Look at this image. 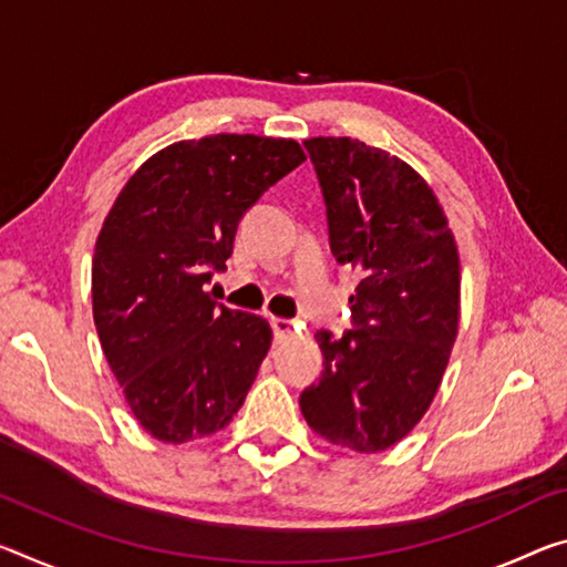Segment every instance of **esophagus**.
I'll use <instances>...</instances> for the list:
<instances>
[{"label": "esophagus", "instance_id": "34e87169", "mask_svg": "<svg viewBox=\"0 0 567 567\" xmlns=\"http://www.w3.org/2000/svg\"><path fill=\"white\" fill-rule=\"evenodd\" d=\"M272 330L277 338H290L295 330H298V326H295L292 320H285V318H272Z\"/></svg>", "mask_w": 567, "mask_h": 567}]
</instances>
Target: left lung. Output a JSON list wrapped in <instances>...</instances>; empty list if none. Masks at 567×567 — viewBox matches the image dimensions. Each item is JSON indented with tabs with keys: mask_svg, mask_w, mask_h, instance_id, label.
I'll return each mask as SVG.
<instances>
[{
	"mask_svg": "<svg viewBox=\"0 0 567 567\" xmlns=\"http://www.w3.org/2000/svg\"><path fill=\"white\" fill-rule=\"evenodd\" d=\"M328 206L330 249L363 272L353 330H318L326 355L302 391L308 426L375 454L399 444L434 401L460 330V251L431 186L406 161L358 138L305 141Z\"/></svg>",
	"mask_w": 567,
	"mask_h": 567,
	"instance_id": "left-lung-1",
	"label": "left lung"
}]
</instances>
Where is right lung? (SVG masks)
I'll return each instance as SVG.
<instances>
[{
  "label": "right lung",
  "mask_w": 567,
  "mask_h": 567,
  "mask_svg": "<svg viewBox=\"0 0 567 567\" xmlns=\"http://www.w3.org/2000/svg\"><path fill=\"white\" fill-rule=\"evenodd\" d=\"M305 161L298 141L217 133L161 148L111 206L93 255V320L125 403L151 436L217 434L255 383L272 328L204 290L237 224Z\"/></svg>",
  "instance_id": "obj_1"
}]
</instances>
